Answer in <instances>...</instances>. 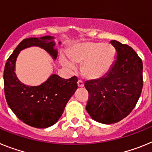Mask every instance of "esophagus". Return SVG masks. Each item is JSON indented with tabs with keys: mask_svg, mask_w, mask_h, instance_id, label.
<instances>
[{
	"mask_svg": "<svg viewBox=\"0 0 152 152\" xmlns=\"http://www.w3.org/2000/svg\"><path fill=\"white\" fill-rule=\"evenodd\" d=\"M77 84H78V86H79V87H83L84 86L83 81V80H78Z\"/></svg>",
	"mask_w": 152,
	"mask_h": 152,
	"instance_id": "obj_1",
	"label": "esophagus"
}]
</instances>
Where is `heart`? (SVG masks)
Listing matches in <instances>:
<instances>
[{
	"label": "heart",
	"instance_id": "b5f03b06",
	"mask_svg": "<svg viewBox=\"0 0 152 152\" xmlns=\"http://www.w3.org/2000/svg\"><path fill=\"white\" fill-rule=\"evenodd\" d=\"M69 58L74 63H83L82 72L89 80H99L107 74L115 59V50L109 43H79L68 52ZM64 66L74 69V63L65 56L60 57Z\"/></svg>",
	"mask_w": 152,
	"mask_h": 152
}]
</instances>
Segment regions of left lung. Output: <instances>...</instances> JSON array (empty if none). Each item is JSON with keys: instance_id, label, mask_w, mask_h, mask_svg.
I'll list each match as a JSON object with an SVG mask.
<instances>
[{"instance_id": "8db88e82", "label": "left lung", "mask_w": 152, "mask_h": 152, "mask_svg": "<svg viewBox=\"0 0 152 152\" xmlns=\"http://www.w3.org/2000/svg\"><path fill=\"white\" fill-rule=\"evenodd\" d=\"M116 59L107 74L85 82L89 92L87 113L102 124L118 122L130 114L142 93L143 65L141 58L126 44L111 40Z\"/></svg>"}]
</instances>
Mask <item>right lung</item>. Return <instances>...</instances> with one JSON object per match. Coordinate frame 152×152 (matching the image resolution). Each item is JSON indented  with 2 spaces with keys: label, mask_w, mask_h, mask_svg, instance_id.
<instances>
[{
  "label": "right lung",
  "mask_w": 152,
  "mask_h": 152,
  "mask_svg": "<svg viewBox=\"0 0 152 152\" xmlns=\"http://www.w3.org/2000/svg\"><path fill=\"white\" fill-rule=\"evenodd\" d=\"M53 39L45 36L23 39L7 59L4 71V94L9 107L22 122L38 129L50 127L60 119L77 89L78 79L74 76L65 80L53 74L38 86H26L16 76L15 63L20 51L33 46L44 49L56 60L58 53Z\"/></svg>",
  "instance_id": "1"
}]
</instances>
